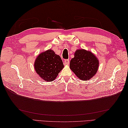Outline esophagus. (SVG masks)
<instances>
[{"mask_svg": "<svg viewBox=\"0 0 128 128\" xmlns=\"http://www.w3.org/2000/svg\"><path fill=\"white\" fill-rule=\"evenodd\" d=\"M64 64L66 65H68L69 64V59H66L64 61Z\"/></svg>", "mask_w": 128, "mask_h": 128, "instance_id": "esophagus-1", "label": "esophagus"}]
</instances>
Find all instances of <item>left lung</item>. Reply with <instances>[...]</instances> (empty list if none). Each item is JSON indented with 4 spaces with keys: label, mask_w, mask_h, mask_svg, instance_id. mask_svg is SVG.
Here are the masks:
<instances>
[{
    "label": "left lung",
    "mask_w": 128,
    "mask_h": 128,
    "mask_svg": "<svg viewBox=\"0 0 128 128\" xmlns=\"http://www.w3.org/2000/svg\"><path fill=\"white\" fill-rule=\"evenodd\" d=\"M99 60L90 51L77 50L70 62V68L81 80H88L98 70Z\"/></svg>",
    "instance_id": "8db88e82"
}]
</instances>
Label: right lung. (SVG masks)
Returning a JSON list of instances; mask_svg holds the SVG:
<instances>
[{
  "instance_id": "right-lung-1",
  "label": "right lung",
  "mask_w": 128,
  "mask_h": 128,
  "mask_svg": "<svg viewBox=\"0 0 128 128\" xmlns=\"http://www.w3.org/2000/svg\"><path fill=\"white\" fill-rule=\"evenodd\" d=\"M34 67L42 80L52 82L56 78L64 66L60 56L52 50H48L37 56Z\"/></svg>"
}]
</instances>
